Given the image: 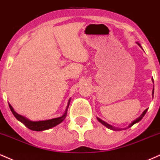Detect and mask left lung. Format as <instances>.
<instances>
[{"mask_svg": "<svg viewBox=\"0 0 160 160\" xmlns=\"http://www.w3.org/2000/svg\"><path fill=\"white\" fill-rule=\"evenodd\" d=\"M137 43H138V46H139L141 47V48H142V46H141V45L139 44V43H138V42H137ZM152 80H153V79H152ZM153 93H154V90L153 89V92H152V93H153ZM147 111H148V108H147V109L144 110V112H143V113H142V114H141V115H140L139 117H138V118H137V119L135 120L134 121H132V123H131L129 125V127H132V125H134L135 123H138V122H139V121H141V120H142V118H143L144 116L145 115V114H146V112H147ZM97 120H98V121H99V122H100V123H102V124H103L104 126H106V127H107V128H108V129H112V130H116V131H117V130H121V129H118V128H117V127H113V126H112V125L108 124V123H107L106 122L103 121L102 120H101L100 118H97Z\"/></svg>", "mask_w": 160, "mask_h": 160, "instance_id": "8db88e82", "label": "left lung"}]
</instances>
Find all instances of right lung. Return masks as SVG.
Listing matches in <instances>:
<instances>
[{
	"instance_id": "obj_1",
	"label": "right lung",
	"mask_w": 160,
	"mask_h": 160,
	"mask_svg": "<svg viewBox=\"0 0 160 160\" xmlns=\"http://www.w3.org/2000/svg\"><path fill=\"white\" fill-rule=\"evenodd\" d=\"M69 102H70V99L69 100L68 104H67V107L66 108L64 114L61 116V117L57 118H53V119L47 120V121H31L30 120H28V118L23 117V116L20 115V114H17L15 112L14 109L10 104H9V107L10 108L11 112L13 114V115L16 117V118L18 121L22 122L23 124L26 127H28V129H31L33 131H43L46 130V129H51L52 127H55L59 123H61L63 120L65 119V118L67 117V110H68V107L69 106Z\"/></svg>"
}]
</instances>
